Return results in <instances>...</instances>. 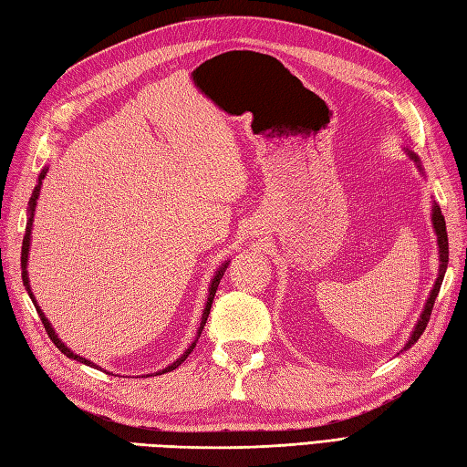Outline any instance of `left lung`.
I'll return each mask as SVG.
<instances>
[{
	"mask_svg": "<svg viewBox=\"0 0 467 467\" xmlns=\"http://www.w3.org/2000/svg\"><path fill=\"white\" fill-rule=\"evenodd\" d=\"M403 150L408 152V156H410L411 161L415 162V166H418L420 174H423V176H425V172H423V166H421V161H420V156L415 154V152H411L410 148H403ZM431 224H433V233H435V236H438V249H440V269H438V271H440V273H438V279H435V283H433V289L430 291L428 301H425V305H423V311H421V315H420V319H418V323H415L413 331H411V335H410V339H408V343L403 345V349H401V351H408L410 347L418 343V339H420V337L423 335L425 327H428V321H430V317H431L433 303H435V299H438V293H440V286H441V283H443L445 269H448V259H450V249H448V231H445V218H443V214H441V208H440L438 204H435V201H433V206H431Z\"/></svg>",
	"mask_w": 467,
	"mask_h": 467,
	"instance_id": "left-lung-1",
	"label": "left lung"
}]
</instances>
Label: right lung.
<instances>
[{"instance_id": "1", "label": "right lung", "mask_w": 467, "mask_h": 467, "mask_svg": "<svg viewBox=\"0 0 467 467\" xmlns=\"http://www.w3.org/2000/svg\"><path fill=\"white\" fill-rule=\"evenodd\" d=\"M46 174H47V168H44L42 172H39V176H37V184H36V188H34V192H32V198H29V204H27V224H26V236H24V244H22V279H24V286H26V291H27V295H29V299L34 301V306H36V311H37V315H39V319H42V323H44V327H46V331H47V335H49V339L54 341V345L57 347L59 351H62L66 357H69V359H74V361H80V363H84V365H90V367H98V365H94L90 359H86V357H80V355H76L72 349H69V347L59 339V337L56 335V331H54V327H52V323L47 321V317L44 315V311L39 309V305H37V301H36V296H34V293H32V286H29V275H27V261H29V244H32V226H34V214H36V204H37V198H39V191H42V181L46 178ZM228 263L231 261H224L221 266H218L216 269V273H214V276L211 279V285H208V299H206V303H204V309H202V317H201V327H198V331H196V337H194V341L188 345V349L178 357V359L174 361V363H171L168 367H164V369H161V371H156V375H162V373H168V371H174L178 365H181L188 355L192 353V349L196 347V341H198V337H201V333H202V329H204V325H206V319H208V313H211V306H213V301H214V295H216V289H218V283H221V279H223V275H224V271H226V266H228ZM154 375V373H152ZM146 377H150V375H146Z\"/></svg>"}]
</instances>
